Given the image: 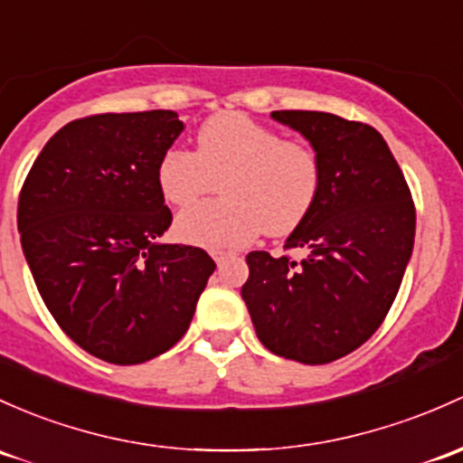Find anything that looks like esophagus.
Listing matches in <instances>:
<instances>
[{"mask_svg":"<svg viewBox=\"0 0 463 463\" xmlns=\"http://www.w3.org/2000/svg\"><path fill=\"white\" fill-rule=\"evenodd\" d=\"M231 257H235L232 250H222V248H219V250H213V260H215L217 264H223V261L231 260Z\"/></svg>","mask_w":463,"mask_h":463,"instance_id":"1","label":"esophagus"}]
</instances>
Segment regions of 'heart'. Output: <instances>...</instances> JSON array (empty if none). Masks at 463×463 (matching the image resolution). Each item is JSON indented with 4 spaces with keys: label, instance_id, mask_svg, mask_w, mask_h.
<instances>
[{
    "label": "heart",
    "instance_id": "obj_1",
    "mask_svg": "<svg viewBox=\"0 0 463 463\" xmlns=\"http://www.w3.org/2000/svg\"><path fill=\"white\" fill-rule=\"evenodd\" d=\"M219 179L223 202L199 203L175 222L186 244L219 250L250 244L264 231L290 235L317 202L321 162L310 146L228 110L199 126L194 153L170 146L155 170L159 194L177 208L211 193Z\"/></svg>",
    "mask_w": 463,
    "mask_h": 463
}]
</instances>
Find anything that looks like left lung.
<instances>
[{"mask_svg":"<svg viewBox=\"0 0 463 463\" xmlns=\"http://www.w3.org/2000/svg\"><path fill=\"white\" fill-rule=\"evenodd\" d=\"M270 117L319 155L321 191L284 246L304 260L248 252L241 297L270 353L328 364L368 342L391 310L415 244V203L373 126L317 110Z\"/></svg>","mask_w":463,"mask_h":463,"instance_id":"8db88e82","label":"left lung"}]
</instances>
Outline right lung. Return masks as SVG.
I'll use <instances>...</instances> for the list:
<instances>
[{
    "label": "right lung",
    "mask_w": 463,
    "mask_h": 463,
    "mask_svg": "<svg viewBox=\"0 0 463 463\" xmlns=\"http://www.w3.org/2000/svg\"><path fill=\"white\" fill-rule=\"evenodd\" d=\"M184 130L175 110L104 113L57 130L17 203L24 257L68 337L109 364H144L191 326L215 261L159 244L173 213L155 184Z\"/></svg>",
    "instance_id": "add662e5"
}]
</instances>
